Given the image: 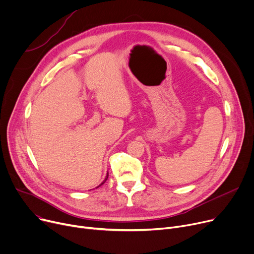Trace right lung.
I'll list each match as a JSON object with an SVG mask.
<instances>
[{
    "label": "right lung",
    "instance_id": "add662e5",
    "mask_svg": "<svg viewBox=\"0 0 254 254\" xmlns=\"http://www.w3.org/2000/svg\"><path fill=\"white\" fill-rule=\"evenodd\" d=\"M108 177H109V173H108V175H107V177H106V180H104V181H103V182L101 183V185H99V187H100V186H102V185H103L104 183H106V182H107V180H108Z\"/></svg>",
    "mask_w": 254,
    "mask_h": 254
}]
</instances>
